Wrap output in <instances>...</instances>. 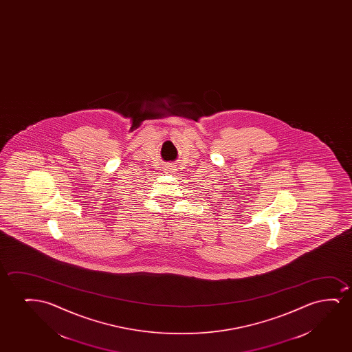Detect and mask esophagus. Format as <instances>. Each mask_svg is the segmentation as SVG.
I'll return each instance as SVG.
<instances>
[{
    "mask_svg": "<svg viewBox=\"0 0 352 352\" xmlns=\"http://www.w3.org/2000/svg\"><path fill=\"white\" fill-rule=\"evenodd\" d=\"M166 170H167L168 173H172V172L175 170V168H174L173 166H167V167H166Z\"/></svg>",
    "mask_w": 352,
    "mask_h": 352,
    "instance_id": "1",
    "label": "esophagus"
}]
</instances>
